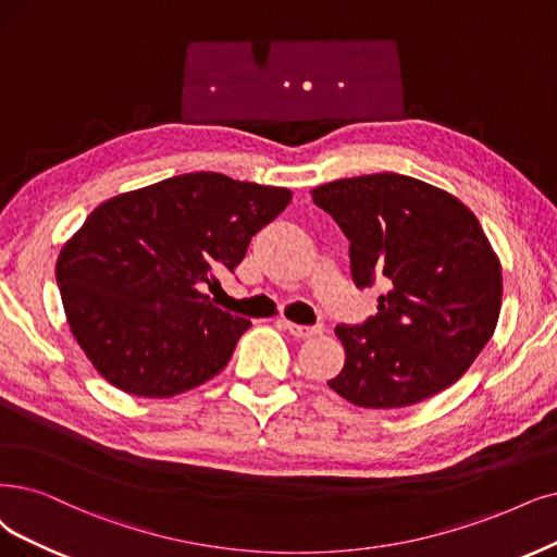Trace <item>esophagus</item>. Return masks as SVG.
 <instances>
[{"mask_svg":"<svg viewBox=\"0 0 557 557\" xmlns=\"http://www.w3.org/2000/svg\"><path fill=\"white\" fill-rule=\"evenodd\" d=\"M282 327H286L292 335L300 337V339H307V337H314V335H321L323 333V325H298L294 321H286V319H280L277 321Z\"/></svg>","mask_w":557,"mask_h":557,"instance_id":"1","label":"esophagus"}]
</instances>
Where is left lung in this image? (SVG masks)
<instances>
[{"instance_id":"1","label":"left lung","mask_w":557,"mask_h":557,"mask_svg":"<svg viewBox=\"0 0 557 557\" xmlns=\"http://www.w3.org/2000/svg\"><path fill=\"white\" fill-rule=\"evenodd\" d=\"M312 199L348 238L358 289L385 277L376 317L337 325L342 372L327 381L362 408H401L457 383L498 325L503 265L466 203L395 172L319 185Z\"/></svg>"}]
</instances>
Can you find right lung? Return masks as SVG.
<instances>
[{
	"mask_svg": "<svg viewBox=\"0 0 557 557\" xmlns=\"http://www.w3.org/2000/svg\"><path fill=\"white\" fill-rule=\"evenodd\" d=\"M292 190L215 172L164 178L102 201L61 247L57 284L96 372L137 397H174L230 362L252 323L201 294L243 261Z\"/></svg>",
	"mask_w": 557,
	"mask_h": 557,
	"instance_id": "1",
	"label": "right lung"
}]
</instances>
